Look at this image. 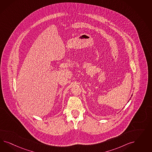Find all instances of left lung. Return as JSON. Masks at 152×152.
Returning <instances> with one entry per match:
<instances>
[{"instance_id": "left-lung-1", "label": "left lung", "mask_w": 152, "mask_h": 152, "mask_svg": "<svg viewBox=\"0 0 152 152\" xmlns=\"http://www.w3.org/2000/svg\"><path fill=\"white\" fill-rule=\"evenodd\" d=\"M132 96H133V94H132ZM130 100V99H129V100ZM129 101H128V102H129Z\"/></svg>"}]
</instances>
